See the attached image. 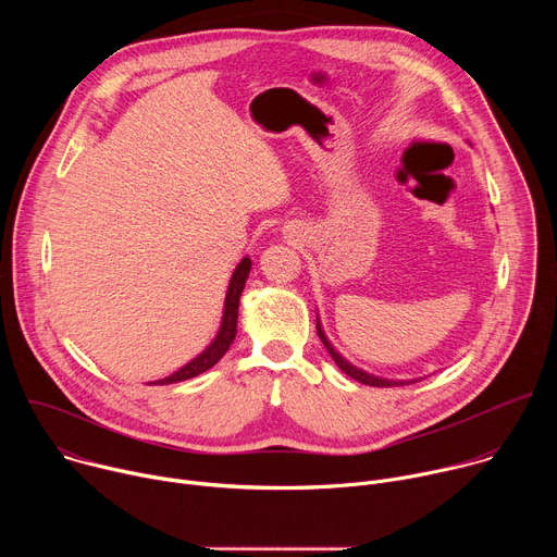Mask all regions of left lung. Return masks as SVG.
Here are the masks:
<instances>
[{"label":"left lung","mask_w":557,"mask_h":557,"mask_svg":"<svg viewBox=\"0 0 557 557\" xmlns=\"http://www.w3.org/2000/svg\"><path fill=\"white\" fill-rule=\"evenodd\" d=\"M317 335H320V339H322V344L326 346V350L331 352V357H333V361L339 366V370L342 372H346L348 376H352V379H357L359 383H366V385H374V387H392V385H406V383H414V381H392V379H381V376H374V374H368V372H363V370H359V368H355L350 361H346L335 348H333V344L329 342V337H326V333H324V329H322V324H320V320H317Z\"/></svg>","instance_id":"8db88e82"}]
</instances>
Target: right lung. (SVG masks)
Masks as SVG:
<instances>
[{
    "label": "right lung",
    "instance_id": "1",
    "mask_svg": "<svg viewBox=\"0 0 557 557\" xmlns=\"http://www.w3.org/2000/svg\"><path fill=\"white\" fill-rule=\"evenodd\" d=\"M249 271H251V258H243V262L235 267V271H233V275H231L228 290H226V297H224L222 322H220V331H218L215 339H213L196 359H191L187 366H183V368L176 370L174 374H170V376H165V379L151 381L153 385H170V383H178V381L194 379V376L207 372L209 368H213V366L224 357V352L228 350V346L233 344L235 333H237V306H240V295H243V290H245Z\"/></svg>",
    "mask_w": 557,
    "mask_h": 557
}]
</instances>
